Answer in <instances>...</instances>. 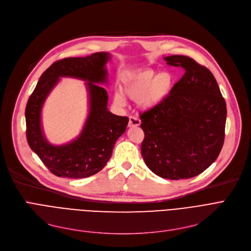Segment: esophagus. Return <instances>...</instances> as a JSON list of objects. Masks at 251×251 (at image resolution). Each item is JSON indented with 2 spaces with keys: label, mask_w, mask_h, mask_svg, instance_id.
I'll return each instance as SVG.
<instances>
[{
  "label": "esophagus",
  "mask_w": 251,
  "mask_h": 251,
  "mask_svg": "<svg viewBox=\"0 0 251 251\" xmlns=\"http://www.w3.org/2000/svg\"><path fill=\"white\" fill-rule=\"evenodd\" d=\"M139 125H140V120L137 117H134V116L129 117V123H128L129 127H137Z\"/></svg>",
  "instance_id": "1"
}]
</instances>
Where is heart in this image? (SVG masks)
Here are the masks:
<instances>
[{
	"mask_svg": "<svg viewBox=\"0 0 251 251\" xmlns=\"http://www.w3.org/2000/svg\"><path fill=\"white\" fill-rule=\"evenodd\" d=\"M174 85L173 75L163 71L155 74L151 69L134 73L126 78L123 91L131 100H137L141 110L149 111L160 105L169 97ZM116 104L124 107L126 100L122 92L117 91L114 95Z\"/></svg>",
	"mask_w": 251,
	"mask_h": 251,
	"instance_id": "obj_1",
	"label": "heart"
}]
</instances>
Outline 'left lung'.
Masks as SVG:
<instances>
[{"label": "left lung", "mask_w": 251, "mask_h": 251, "mask_svg": "<svg viewBox=\"0 0 251 251\" xmlns=\"http://www.w3.org/2000/svg\"><path fill=\"white\" fill-rule=\"evenodd\" d=\"M184 75L157 107L140 113L144 132L141 154L155 175L188 179L200 175L219 156L225 138L226 101L216 78L193 59L164 58Z\"/></svg>", "instance_id": "left-lung-1"}]
</instances>
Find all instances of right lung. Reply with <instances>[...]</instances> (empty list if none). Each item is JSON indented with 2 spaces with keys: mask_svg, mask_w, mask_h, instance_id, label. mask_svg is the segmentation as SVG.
Returning a JSON list of instances; mask_svg holds the SVG:
<instances>
[{
  "mask_svg": "<svg viewBox=\"0 0 251 251\" xmlns=\"http://www.w3.org/2000/svg\"><path fill=\"white\" fill-rule=\"evenodd\" d=\"M109 52L100 51L82 58H65L51 64L42 74L25 109L26 137L30 149L50 172L64 178H86L97 174L112 156L117 139L126 130L129 119L108 110L105 64ZM60 76H73L87 81L90 113L82 133L63 146H52L41 128V109Z\"/></svg>",
  "mask_w": 251,
  "mask_h": 251,
  "instance_id": "obj_1",
  "label": "right lung"
}]
</instances>
